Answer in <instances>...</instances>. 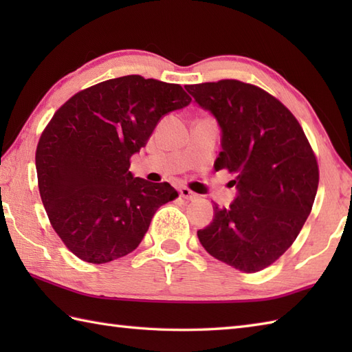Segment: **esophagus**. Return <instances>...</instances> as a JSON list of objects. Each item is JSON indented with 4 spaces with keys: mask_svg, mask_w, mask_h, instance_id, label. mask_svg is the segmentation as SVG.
Masks as SVG:
<instances>
[{
    "mask_svg": "<svg viewBox=\"0 0 352 352\" xmlns=\"http://www.w3.org/2000/svg\"><path fill=\"white\" fill-rule=\"evenodd\" d=\"M180 195L184 198V199H197L198 198V195L195 192H192L190 189H188V188H182L180 189Z\"/></svg>",
    "mask_w": 352,
    "mask_h": 352,
    "instance_id": "esophagus-1",
    "label": "esophagus"
}]
</instances>
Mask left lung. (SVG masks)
<instances>
[{
    "label": "left lung",
    "mask_w": 352,
    "mask_h": 352,
    "mask_svg": "<svg viewBox=\"0 0 352 352\" xmlns=\"http://www.w3.org/2000/svg\"><path fill=\"white\" fill-rule=\"evenodd\" d=\"M184 87L221 125L214 169L237 175V198L228 208L214 204L199 242L223 263L258 272L287 251L309 218L319 184L316 155L294 113L258 86L219 80Z\"/></svg>",
    "instance_id": "left-lung-1"
}]
</instances>
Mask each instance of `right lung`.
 I'll use <instances>...</instances> for the list:
<instances>
[{
	"instance_id": "obj_1",
	"label": "right lung",
	"mask_w": 352,
	"mask_h": 352,
	"mask_svg": "<svg viewBox=\"0 0 352 352\" xmlns=\"http://www.w3.org/2000/svg\"><path fill=\"white\" fill-rule=\"evenodd\" d=\"M190 101L180 85L125 76L77 92L51 118L36 148L37 184L52 228L78 258L101 265L130 254L157 208L178 197L129 169L160 118Z\"/></svg>"
}]
</instances>
